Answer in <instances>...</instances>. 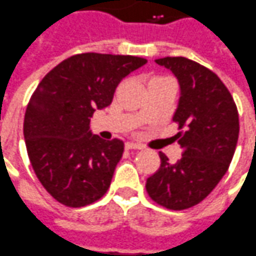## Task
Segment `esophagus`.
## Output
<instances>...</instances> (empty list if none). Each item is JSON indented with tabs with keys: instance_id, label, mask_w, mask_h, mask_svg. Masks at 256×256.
Wrapping results in <instances>:
<instances>
[{
	"instance_id": "34e87169",
	"label": "esophagus",
	"mask_w": 256,
	"mask_h": 256,
	"mask_svg": "<svg viewBox=\"0 0 256 256\" xmlns=\"http://www.w3.org/2000/svg\"><path fill=\"white\" fill-rule=\"evenodd\" d=\"M125 148L126 149H142V145L136 144V142H126V144H125Z\"/></svg>"
}]
</instances>
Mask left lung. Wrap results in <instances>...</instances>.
I'll list each match as a JSON object with an SVG mask.
<instances>
[{
	"instance_id": "obj_1",
	"label": "left lung",
	"mask_w": 256,
	"mask_h": 256,
	"mask_svg": "<svg viewBox=\"0 0 256 256\" xmlns=\"http://www.w3.org/2000/svg\"><path fill=\"white\" fill-rule=\"evenodd\" d=\"M169 68L180 86L173 121L182 158L170 164L159 152L160 168L146 180L155 203L184 210L203 202L228 170L236 152L240 121L232 96L212 70L186 58L156 59Z\"/></svg>"
}]
</instances>
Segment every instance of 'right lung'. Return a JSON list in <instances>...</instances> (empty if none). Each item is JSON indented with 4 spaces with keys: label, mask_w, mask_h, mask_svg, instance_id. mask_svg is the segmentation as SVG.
Returning <instances> with one entry per match:
<instances>
[{
    "label": "right lung",
    "mask_w": 256,
    "mask_h": 256,
    "mask_svg": "<svg viewBox=\"0 0 256 256\" xmlns=\"http://www.w3.org/2000/svg\"><path fill=\"white\" fill-rule=\"evenodd\" d=\"M145 63L130 54H74L36 87L24 136L36 178L59 203L84 207L107 193L124 142L92 135L90 118L108 107L120 82Z\"/></svg>",
    "instance_id": "right-lung-1"
}]
</instances>
